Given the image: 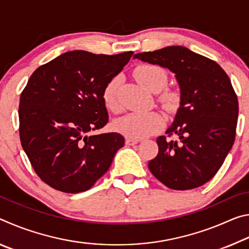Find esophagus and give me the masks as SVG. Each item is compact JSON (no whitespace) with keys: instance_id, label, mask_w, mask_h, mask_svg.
I'll return each instance as SVG.
<instances>
[{"instance_id":"1","label":"esophagus","mask_w":249,"mask_h":249,"mask_svg":"<svg viewBox=\"0 0 249 249\" xmlns=\"http://www.w3.org/2000/svg\"><path fill=\"white\" fill-rule=\"evenodd\" d=\"M140 142L138 140H134V138H126L125 140V144L128 145V146H133L135 144H137V142Z\"/></svg>"}]
</instances>
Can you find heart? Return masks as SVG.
<instances>
[{
    "instance_id": "b5f03b06",
    "label": "heart",
    "mask_w": 249,
    "mask_h": 249,
    "mask_svg": "<svg viewBox=\"0 0 249 249\" xmlns=\"http://www.w3.org/2000/svg\"><path fill=\"white\" fill-rule=\"evenodd\" d=\"M134 77L142 87L150 92H159L158 101L167 111L175 112L181 104V93L176 89L166 88L168 84L167 71L157 65L142 64L134 70ZM121 79L115 77L105 84L102 100L108 111L117 113L121 111L119 101ZM165 126V117L158 111L145 113H129L114 121L113 128L115 132L127 138L147 137L159 132Z\"/></svg>"
}]
</instances>
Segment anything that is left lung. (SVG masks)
Instances as JSON below:
<instances>
[{
	"instance_id": "obj_1",
	"label": "left lung",
	"mask_w": 249,
	"mask_h": 249,
	"mask_svg": "<svg viewBox=\"0 0 249 249\" xmlns=\"http://www.w3.org/2000/svg\"><path fill=\"white\" fill-rule=\"evenodd\" d=\"M134 58L176 73L181 104L168 137L157 138L158 155L148 162L151 174L174 190H191L208 182L234 144L238 100L229 75L214 60L182 46H169Z\"/></svg>"
}]
</instances>
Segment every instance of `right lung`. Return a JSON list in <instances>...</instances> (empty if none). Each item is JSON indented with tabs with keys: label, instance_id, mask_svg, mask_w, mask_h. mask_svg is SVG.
Here are the masks:
<instances>
[{
	"label": "right lung",
	"instance_id": "add662e5",
	"mask_svg": "<svg viewBox=\"0 0 249 249\" xmlns=\"http://www.w3.org/2000/svg\"><path fill=\"white\" fill-rule=\"evenodd\" d=\"M133 52L73 50L34 71L20 94V144L37 176L66 193L89 190L124 146L117 133L93 134L108 122L102 92Z\"/></svg>",
	"mask_w": 249,
	"mask_h": 249
}]
</instances>
